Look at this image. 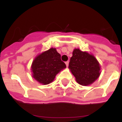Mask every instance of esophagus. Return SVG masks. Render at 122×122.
<instances>
[{"label": "esophagus", "instance_id": "1", "mask_svg": "<svg viewBox=\"0 0 122 122\" xmlns=\"http://www.w3.org/2000/svg\"><path fill=\"white\" fill-rule=\"evenodd\" d=\"M65 64H66V66L68 67V65H69V62L68 61H66V62H65Z\"/></svg>", "mask_w": 122, "mask_h": 122}]
</instances>
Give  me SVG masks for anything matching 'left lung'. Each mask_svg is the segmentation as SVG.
I'll return each instance as SVG.
<instances>
[{
    "label": "left lung",
    "mask_w": 122,
    "mask_h": 122,
    "mask_svg": "<svg viewBox=\"0 0 122 122\" xmlns=\"http://www.w3.org/2000/svg\"><path fill=\"white\" fill-rule=\"evenodd\" d=\"M68 68L80 85H89L97 79L100 75V65L96 58L87 52L79 49L73 51Z\"/></svg>",
    "instance_id": "left-lung-1"
}]
</instances>
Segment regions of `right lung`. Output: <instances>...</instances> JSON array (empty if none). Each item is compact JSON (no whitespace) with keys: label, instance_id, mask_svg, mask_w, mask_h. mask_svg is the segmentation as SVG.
I'll list each match as a JSON object with an SVG mask.
<instances>
[{"label":"right lung","instance_id":"right-lung-1","mask_svg":"<svg viewBox=\"0 0 122 122\" xmlns=\"http://www.w3.org/2000/svg\"><path fill=\"white\" fill-rule=\"evenodd\" d=\"M31 68L33 78L39 83L47 85L51 83L56 75L66 66L55 48H51L35 57Z\"/></svg>","mask_w":122,"mask_h":122}]
</instances>
